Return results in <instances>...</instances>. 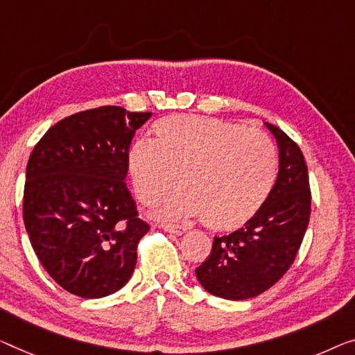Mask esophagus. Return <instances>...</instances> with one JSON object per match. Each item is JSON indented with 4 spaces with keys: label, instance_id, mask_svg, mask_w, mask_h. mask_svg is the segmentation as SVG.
Wrapping results in <instances>:
<instances>
[{
    "label": "esophagus",
    "instance_id": "1",
    "mask_svg": "<svg viewBox=\"0 0 355 355\" xmlns=\"http://www.w3.org/2000/svg\"><path fill=\"white\" fill-rule=\"evenodd\" d=\"M161 228L164 231L171 232V234H175V236H182L187 232V228H183V226H180V225H162Z\"/></svg>",
    "mask_w": 355,
    "mask_h": 355
}]
</instances>
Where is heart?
Masks as SVG:
<instances>
[{"label":"heart","instance_id":"heart-1","mask_svg":"<svg viewBox=\"0 0 355 355\" xmlns=\"http://www.w3.org/2000/svg\"><path fill=\"white\" fill-rule=\"evenodd\" d=\"M156 140L127 150L132 188L155 204L177 182L183 187L157 207L161 218L204 216L216 231L250 221L266 202L277 173L276 148L260 129L198 114H171L155 124Z\"/></svg>","mask_w":355,"mask_h":355}]
</instances>
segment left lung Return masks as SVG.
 Segmentation results:
<instances>
[{"mask_svg":"<svg viewBox=\"0 0 355 355\" xmlns=\"http://www.w3.org/2000/svg\"><path fill=\"white\" fill-rule=\"evenodd\" d=\"M264 125L279 150L272 191L241 230L215 237L210 255L196 268L199 284L218 298L248 300L272 287L292 266L309 223L311 189L303 153L279 127Z\"/></svg>","mask_w":355,"mask_h":355,"instance_id":"1","label":"left lung"}]
</instances>
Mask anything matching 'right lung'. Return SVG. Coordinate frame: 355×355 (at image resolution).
<instances>
[{
  "label": "right lung",
  "instance_id": "obj_1",
  "mask_svg": "<svg viewBox=\"0 0 355 355\" xmlns=\"http://www.w3.org/2000/svg\"><path fill=\"white\" fill-rule=\"evenodd\" d=\"M151 113L100 107L52 125L25 172L24 221L49 276L81 298H102L129 282L137 244L150 225L137 216L124 180L125 156Z\"/></svg>",
  "mask_w": 355,
  "mask_h": 355
}]
</instances>
